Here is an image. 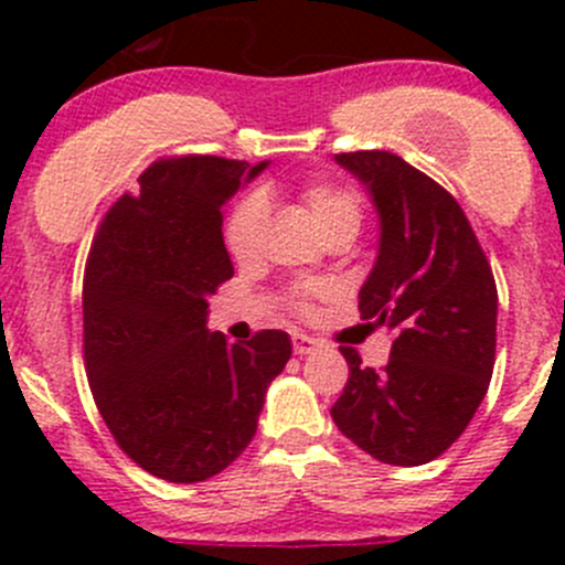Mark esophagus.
<instances>
[{"label": "esophagus", "instance_id": "34e87169", "mask_svg": "<svg viewBox=\"0 0 565 565\" xmlns=\"http://www.w3.org/2000/svg\"><path fill=\"white\" fill-rule=\"evenodd\" d=\"M319 347V341L317 339H311V335H306V333H292V350H295V355H311V352H315Z\"/></svg>", "mask_w": 565, "mask_h": 565}]
</instances>
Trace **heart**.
<instances>
[{
  "label": "heart",
  "instance_id": "obj_1",
  "mask_svg": "<svg viewBox=\"0 0 565 565\" xmlns=\"http://www.w3.org/2000/svg\"><path fill=\"white\" fill-rule=\"evenodd\" d=\"M306 210H309L311 221L317 224V230L324 235L335 230H344L352 226L358 230L361 224V204L358 196L347 188L333 185V182H309L300 193ZM267 213H270V204H267L265 193L254 191L248 196H243L241 202L232 207L230 218L224 226V243L226 250L235 256L237 262H246L250 256H256V250L262 246V232H265ZM328 289L322 284H295L289 298L298 311H306L315 298H324Z\"/></svg>",
  "mask_w": 565,
  "mask_h": 565
}]
</instances>
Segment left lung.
I'll use <instances>...</instances> for the list:
<instances>
[{
    "label": "left lung",
    "instance_id": "left-lung-1",
    "mask_svg": "<svg viewBox=\"0 0 565 565\" xmlns=\"http://www.w3.org/2000/svg\"><path fill=\"white\" fill-rule=\"evenodd\" d=\"M380 215V250L361 287V319L393 333L385 369L341 347L350 380L330 407L369 457L415 467L467 429L494 369L498 287L459 202L385 150L341 152Z\"/></svg>",
    "mask_w": 565,
    "mask_h": 565
}]
</instances>
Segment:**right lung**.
<instances>
[{
	"mask_svg": "<svg viewBox=\"0 0 565 565\" xmlns=\"http://www.w3.org/2000/svg\"><path fill=\"white\" fill-rule=\"evenodd\" d=\"M267 161L163 158L106 213L84 273V363L117 446L172 483L207 481L256 435L270 380L292 355L284 330L230 344L207 298L235 276L224 204Z\"/></svg>",
	"mask_w": 565,
	"mask_h": 565,
	"instance_id": "1",
	"label": "right lung"
}]
</instances>
